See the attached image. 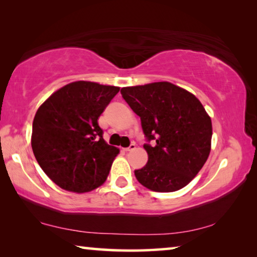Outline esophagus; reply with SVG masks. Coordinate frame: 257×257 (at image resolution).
I'll return each instance as SVG.
<instances>
[{
    "label": "esophagus",
    "instance_id": "1",
    "mask_svg": "<svg viewBox=\"0 0 257 257\" xmlns=\"http://www.w3.org/2000/svg\"><path fill=\"white\" fill-rule=\"evenodd\" d=\"M135 149H136V145L132 144L129 147H125V149H123V151H124V152H132V151H134Z\"/></svg>",
    "mask_w": 257,
    "mask_h": 257
}]
</instances>
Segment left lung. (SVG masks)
<instances>
[{
    "mask_svg": "<svg viewBox=\"0 0 257 257\" xmlns=\"http://www.w3.org/2000/svg\"><path fill=\"white\" fill-rule=\"evenodd\" d=\"M121 94L137 115L147 141L149 161L135 170L141 184L171 193L196 177L211 152L212 121L194 94L169 81L123 87Z\"/></svg>",
    "mask_w": 257,
    "mask_h": 257,
    "instance_id": "obj_1",
    "label": "left lung"
}]
</instances>
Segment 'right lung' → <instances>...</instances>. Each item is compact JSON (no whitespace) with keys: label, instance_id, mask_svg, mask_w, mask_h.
<instances>
[{"label":"right lung","instance_id":"add662e5","mask_svg":"<svg viewBox=\"0 0 257 257\" xmlns=\"http://www.w3.org/2000/svg\"><path fill=\"white\" fill-rule=\"evenodd\" d=\"M120 87L73 81L38 107L32 147L47 177L60 188L88 193L105 182L119 149L108 145L97 120Z\"/></svg>","mask_w":257,"mask_h":257}]
</instances>
